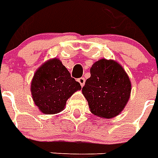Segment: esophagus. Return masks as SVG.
<instances>
[{
  "label": "esophagus",
  "mask_w": 158,
  "mask_h": 158,
  "mask_svg": "<svg viewBox=\"0 0 158 158\" xmlns=\"http://www.w3.org/2000/svg\"><path fill=\"white\" fill-rule=\"evenodd\" d=\"M78 82L80 83V85H81V86H83V85H85V78L84 77H81L78 79Z\"/></svg>",
  "instance_id": "obj_1"
}]
</instances>
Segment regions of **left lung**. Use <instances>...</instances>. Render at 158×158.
<instances>
[{
    "mask_svg": "<svg viewBox=\"0 0 158 158\" xmlns=\"http://www.w3.org/2000/svg\"><path fill=\"white\" fill-rule=\"evenodd\" d=\"M131 84L124 69L113 59H102L90 69V77L82 88L90 112L110 119L119 115L130 99Z\"/></svg>",
    "mask_w": 158,
    "mask_h": 158,
    "instance_id": "obj_1",
    "label": "left lung"
}]
</instances>
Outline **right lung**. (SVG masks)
Listing matches in <instances>:
<instances>
[{"label": "right lung", "instance_id": "obj_1", "mask_svg": "<svg viewBox=\"0 0 158 158\" xmlns=\"http://www.w3.org/2000/svg\"><path fill=\"white\" fill-rule=\"evenodd\" d=\"M80 83L59 59L48 60L36 71L31 83L34 103L42 113L55 114L64 109L67 100L77 90Z\"/></svg>", "mask_w": 158, "mask_h": 158}]
</instances>
